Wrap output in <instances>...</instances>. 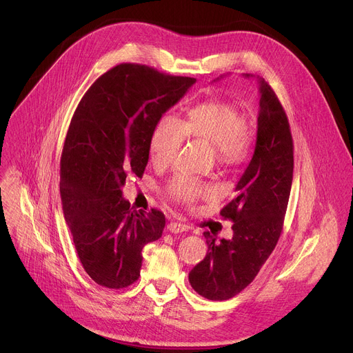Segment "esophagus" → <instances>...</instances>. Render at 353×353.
Wrapping results in <instances>:
<instances>
[{
    "label": "esophagus",
    "mask_w": 353,
    "mask_h": 353,
    "mask_svg": "<svg viewBox=\"0 0 353 353\" xmlns=\"http://www.w3.org/2000/svg\"><path fill=\"white\" fill-rule=\"evenodd\" d=\"M168 230L170 233H183L187 230V226L183 225V223H179V222H170L168 225Z\"/></svg>",
    "instance_id": "esophagus-1"
}]
</instances>
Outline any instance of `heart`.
I'll use <instances>...</instances> for the list:
<instances>
[{"label":"heart","mask_w":353,"mask_h":353,"mask_svg":"<svg viewBox=\"0 0 353 353\" xmlns=\"http://www.w3.org/2000/svg\"><path fill=\"white\" fill-rule=\"evenodd\" d=\"M185 138L203 141L212 146L221 166L237 168L251 155L254 132L248 117L241 114L233 103L207 100L188 109L181 121L172 116L158 120L149 141L150 159L158 166L169 165L179 154ZM168 191L179 203L191 204L212 190L194 179L176 177Z\"/></svg>","instance_id":"obj_1"}]
</instances>
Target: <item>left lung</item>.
I'll list each match as a JSON object with an SVG mask.
<instances>
[{
  "instance_id": "obj_1",
  "label": "left lung",
  "mask_w": 353,
  "mask_h": 353,
  "mask_svg": "<svg viewBox=\"0 0 353 353\" xmlns=\"http://www.w3.org/2000/svg\"><path fill=\"white\" fill-rule=\"evenodd\" d=\"M257 82L254 154L236 184L234 196L221 211L233 222V237L216 241L205 232L208 253L188 275L192 289L210 300H228L253 282L279 240L288 208L293 179L289 121L272 88L260 77Z\"/></svg>"
}]
</instances>
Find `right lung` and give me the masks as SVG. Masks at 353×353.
Returning a JSON list of instances; mask_svg holds the SVG:
<instances>
[{
    "label": "right lung",
    "instance_id": "obj_1",
    "mask_svg": "<svg viewBox=\"0 0 353 353\" xmlns=\"http://www.w3.org/2000/svg\"><path fill=\"white\" fill-rule=\"evenodd\" d=\"M195 81L119 64L93 82L72 116L60 163L61 203L79 261L100 286L134 283L143 245L162 236L165 215L132 211L121 187L143 174L158 120Z\"/></svg>",
    "mask_w": 353,
    "mask_h": 353
}]
</instances>
